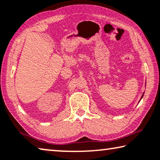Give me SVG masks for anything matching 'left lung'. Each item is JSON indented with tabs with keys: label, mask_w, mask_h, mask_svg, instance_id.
Returning a JSON list of instances; mask_svg holds the SVG:
<instances>
[{
	"label": "left lung",
	"mask_w": 160,
	"mask_h": 160,
	"mask_svg": "<svg viewBox=\"0 0 160 160\" xmlns=\"http://www.w3.org/2000/svg\"><path fill=\"white\" fill-rule=\"evenodd\" d=\"M143 94H142V97H143ZM142 98H141V99H142Z\"/></svg>",
	"instance_id": "left-lung-1"
}]
</instances>
